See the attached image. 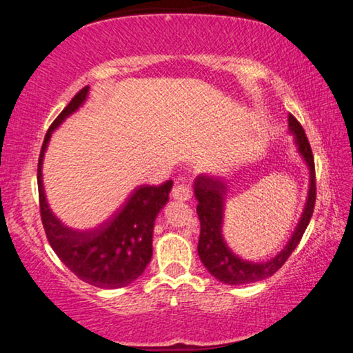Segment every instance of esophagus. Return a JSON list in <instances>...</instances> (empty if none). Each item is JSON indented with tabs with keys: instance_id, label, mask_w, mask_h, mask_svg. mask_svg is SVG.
Instances as JSON below:
<instances>
[{
	"instance_id": "34e87169",
	"label": "esophagus",
	"mask_w": 353,
	"mask_h": 353,
	"mask_svg": "<svg viewBox=\"0 0 353 353\" xmlns=\"http://www.w3.org/2000/svg\"><path fill=\"white\" fill-rule=\"evenodd\" d=\"M191 196H193V191H191L190 185H187V183L177 182L174 185V188H172V199L185 202V201H190Z\"/></svg>"
}]
</instances>
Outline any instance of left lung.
I'll return each mask as SVG.
<instances>
[{
	"instance_id": "left-lung-1",
	"label": "left lung",
	"mask_w": 353,
	"mask_h": 353,
	"mask_svg": "<svg viewBox=\"0 0 353 353\" xmlns=\"http://www.w3.org/2000/svg\"><path fill=\"white\" fill-rule=\"evenodd\" d=\"M288 126L291 134L294 135V141L299 154L305 160L310 171V187L308 196L303 212L299 218V223L292 232L288 243L280 252L266 261H249L238 256L229 248L223 235L224 224V208L227 185L219 177L208 174H199L194 181V196L198 199V216L201 221V235L198 243V254L201 261L204 263L207 271L214 279L225 285H246L259 280L271 277L277 272L283 263L288 260L292 250L297 248L299 241L305 232L310 219L313 216L316 202V177H314V157L310 146L305 130L301 123L291 115H288Z\"/></svg>"
}]
</instances>
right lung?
I'll use <instances>...</instances> for the list:
<instances>
[{"label":"right lung","instance_id":"obj_1","mask_svg":"<svg viewBox=\"0 0 353 353\" xmlns=\"http://www.w3.org/2000/svg\"><path fill=\"white\" fill-rule=\"evenodd\" d=\"M88 88L70 101L45 135L37 168L40 214L48 241L63 265L88 285L115 290L139 279L151 261L154 221L170 199L172 181L137 187L109 219L90 230L71 229L51 212L41 174L45 151L54 129L85 103Z\"/></svg>","mask_w":353,"mask_h":353}]
</instances>
